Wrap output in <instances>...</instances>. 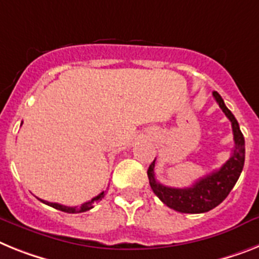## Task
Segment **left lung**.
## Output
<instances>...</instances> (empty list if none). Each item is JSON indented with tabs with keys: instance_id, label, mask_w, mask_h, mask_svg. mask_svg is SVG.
Instances as JSON below:
<instances>
[{
	"instance_id": "1",
	"label": "left lung",
	"mask_w": 259,
	"mask_h": 259,
	"mask_svg": "<svg viewBox=\"0 0 259 259\" xmlns=\"http://www.w3.org/2000/svg\"><path fill=\"white\" fill-rule=\"evenodd\" d=\"M213 97L221 110L232 122L234 149L229 159L219 170L205 175L197 180L196 183H193L192 187H187V188H172L160 184L155 179V172H154L156 158L147 170V177L153 192L159 197L163 204H166L167 207L178 210L180 213H204L213 209L229 195L244 168L245 140L241 133L240 125L237 122L233 113L225 106L223 97L216 91L213 92Z\"/></svg>"
}]
</instances>
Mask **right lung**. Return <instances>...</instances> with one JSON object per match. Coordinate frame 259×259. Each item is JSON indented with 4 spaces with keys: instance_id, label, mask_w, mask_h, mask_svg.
Here are the masks:
<instances>
[{
    "instance_id": "obj_1",
    "label": "right lung",
    "mask_w": 259,
    "mask_h": 259,
    "mask_svg": "<svg viewBox=\"0 0 259 259\" xmlns=\"http://www.w3.org/2000/svg\"><path fill=\"white\" fill-rule=\"evenodd\" d=\"M104 195H105V192H101L100 195H97L96 197H93L92 200H89V201H87V203L81 204L80 207H67V205H62V204H58V203H50V201H45V200L39 199L42 203L47 204V205H50V207L55 208V209H59L62 210V212H67V213H81V212H85V210H89L92 209L93 208V204L96 203V201H99V200H101L104 197Z\"/></svg>"
}]
</instances>
